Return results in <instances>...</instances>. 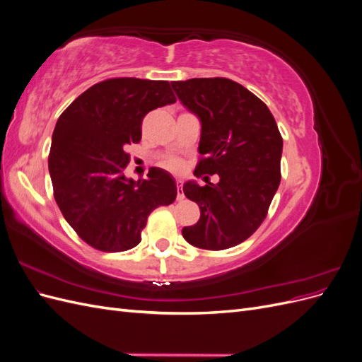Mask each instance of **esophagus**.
<instances>
[{
  "label": "esophagus",
  "mask_w": 362,
  "mask_h": 362,
  "mask_svg": "<svg viewBox=\"0 0 362 362\" xmlns=\"http://www.w3.org/2000/svg\"><path fill=\"white\" fill-rule=\"evenodd\" d=\"M177 198L181 201V199H184V192H182V184H181V181H178V184H177Z\"/></svg>",
  "instance_id": "34e87169"
}]
</instances>
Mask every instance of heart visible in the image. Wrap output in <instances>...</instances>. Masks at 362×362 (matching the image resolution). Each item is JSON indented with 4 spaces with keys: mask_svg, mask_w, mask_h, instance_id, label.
I'll return each instance as SVG.
<instances>
[{
    "mask_svg": "<svg viewBox=\"0 0 362 362\" xmlns=\"http://www.w3.org/2000/svg\"><path fill=\"white\" fill-rule=\"evenodd\" d=\"M164 166H166L170 170H178L181 168V161L177 160V158H169V160L164 161Z\"/></svg>",
    "mask_w": 362,
    "mask_h": 362,
    "instance_id": "obj_1",
    "label": "heart"
}]
</instances>
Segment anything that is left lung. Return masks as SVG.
Here are the masks:
<instances>
[{
    "label": "left lung",
    "mask_w": 362,
    "mask_h": 362,
    "mask_svg": "<svg viewBox=\"0 0 362 362\" xmlns=\"http://www.w3.org/2000/svg\"><path fill=\"white\" fill-rule=\"evenodd\" d=\"M172 87L201 122L202 158L194 175H218L217 184H184V194L199 205L201 217L182 228V237L208 250L237 246L264 221L279 187L282 137L275 117L233 80L192 78L173 81Z\"/></svg>",
    "instance_id": "left-lung-1"
}]
</instances>
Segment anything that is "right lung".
I'll return each instance as SVG.
<instances>
[{
	"label": "right lung",
	"mask_w": 362,
	"mask_h": 362,
	"mask_svg": "<svg viewBox=\"0 0 362 362\" xmlns=\"http://www.w3.org/2000/svg\"><path fill=\"white\" fill-rule=\"evenodd\" d=\"M175 101L168 81L112 78L87 89L59 117L48 158L54 198L87 245L133 249L148 216L177 198V182L160 168H151L148 180L124 175L125 148L140 141L141 120Z\"/></svg>",
	"instance_id": "add662e5"
}]
</instances>
